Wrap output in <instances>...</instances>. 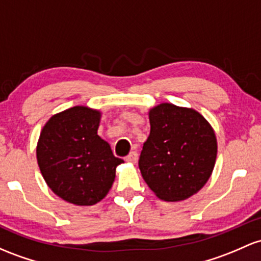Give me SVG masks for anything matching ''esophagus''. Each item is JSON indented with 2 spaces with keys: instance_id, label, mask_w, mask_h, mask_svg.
Returning a JSON list of instances; mask_svg holds the SVG:
<instances>
[{
  "instance_id": "esophagus-1",
  "label": "esophagus",
  "mask_w": 261,
  "mask_h": 261,
  "mask_svg": "<svg viewBox=\"0 0 261 261\" xmlns=\"http://www.w3.org/2000/svg\"><path fill=\"white\" fill-rule=\"evenodd\" d=\"M137 160H139V154H137V152H135V151H133V152L126 157V161L128 163H136Z\"/></svg>"
}]
</instances>
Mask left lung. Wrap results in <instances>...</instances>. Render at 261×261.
<instances>
[{
    "label": "left lung",
    "mask_w": 261,
    "mask_h": 261,
    "mask_svg": "<svg viewBox=\"0 0 261 261\" xmlns=\"http://www.w3.org/2000/svg\"><path fill=\"white\" fill-rule=\"evenodd\" d=\"M150 136L139 167L160 199L179 202L196 194L210 179L217 160V137L198 111L162 102L148 111Z\"/></svg>",
    "instance_id": "left-lung-1"
}]
</instances>
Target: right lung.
<instances>
[{"instance_id": "1", "label": "right lung", "mask_w": 261, "mask_h": 261, "mask_svg": "<svg viewBox=\"0 0 261 261\" xmlns=\"http://www.w3.org/2000/svg\"><path fill=\"white\" fill-rule=\"evenodd\" d=\"M101 113L73 107L56 114L43 126L37 162L43 178L59 198L75 205L100 202L115 181L122 160L98 135Z\"/></svg>"}]
</instances>
